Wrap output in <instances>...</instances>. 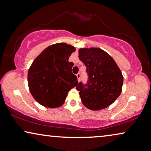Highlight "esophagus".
Returning <instances> with one entry per match:
<instances>
[{
	"instance_id": "1",
	"label": "esophagus",
	"mask_w": 151,
	"mask_h": 151,
	"mask_svg": "<svg viewBox=\"0 0 151 151\" xmlns=\"http://www.w3.org/2000/svg\"><path fill=\"white\" fill-rule=\"evenodd\" d=\"M76 76H77V78H78V82H80V77H81V76H80V73H78L77 75H76Z\"/></svg>"
}]
</instances>
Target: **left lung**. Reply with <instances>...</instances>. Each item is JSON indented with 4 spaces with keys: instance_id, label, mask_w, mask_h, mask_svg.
I'll return each mask as SVG.
<instances>
[{
    "instance_id": "8db88e82",
    "label": "left lung",
    "mask_w": 151,
    "mask_h": 151,
    "mask_svg": "<svg viewBox=\"0 0 151 151\" xmlns=\"http://www.w3.org/2000/svg\"><path fill=\"white\" fill-rule=\"evenodd\" d=\"M78 52L88 76L86 84L80 82L76 87L83 105L95 111L108 108L121 93V69L110 54L98 47L80 48Z\"/></svg>"
}]
</instances>
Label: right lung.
I'll return each mask as SVG.
<instances>
[{
    "mask_svg": "<svg viewBox=\"0 0 151 151\" xmlns=\"http://www.w3.org/2000/svg\"><path fill=\"white\" fill-rule=\"evenodd\" d=\"M75 47L58 43L46 47L34 60L28 71V88L36 101L49 108L60 107L69 91L78 84L69 58Z\"/></svg>",
    "mask_w": 151,
    "mask_h": 151,
    "instance_id": "obj_1",
    "label": "right lung"
}]
</instances>
